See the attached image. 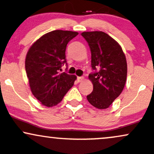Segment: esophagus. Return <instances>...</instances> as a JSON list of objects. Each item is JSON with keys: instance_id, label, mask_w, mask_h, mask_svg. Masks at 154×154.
<instances>
[{"instance_id": "obj_1", "label": "esophagus", "mask_w": 154, "mask_h": 154, "mask_svg": "<svg viewBox=\"0 0 154 154\" xmlns=\"http://www.w3.org/2000/svg\"><path fill=\"white\" fill-rule=\"evenodd\" d=\"M84 80H85V78L83 77H77V82H82Z\"/></svg>"}]
</instances>
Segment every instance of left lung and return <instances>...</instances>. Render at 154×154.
<instances>
[{
  "mask_svg": "<svg viewBox=\"0 0 154 154\" xmlns=\"http://www.w3.org/2000/svg\"><path fill=\"white\" fill-rule=\"evenodd\" d=\"M81 35L90 47L93 69H99L88 76L94 89L87 99L97 109H107L124 90L127 77L126 56L121 45L104 32L87 31Z\"/></svg>",
  "mask_w": 154,
  "mask_h": 154,
  "instance_id": "1",
  "label": "left lung"
}]
</instances>
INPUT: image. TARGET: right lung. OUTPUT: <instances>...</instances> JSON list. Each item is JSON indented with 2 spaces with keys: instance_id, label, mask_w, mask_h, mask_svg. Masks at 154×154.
<instances>
[{
  "instance_id": "right-lung-1",
  "label": "right lung",
  "mask_w": 154,
  "mask_h": 154,
  "mask_svg": "<svg viewBox=\"0 0 154 154\" xmlns=\"http://www.w3.org/2000/svg\"><path fill=\"white\" fill-rule=\"evenodd\" d=\"M78 33L55 30L32 44L25 57V71L33 95L47 107L57 105L74 85L77 77L60 73L66 60V48Z\"/></svg>"
}]
</instances>
